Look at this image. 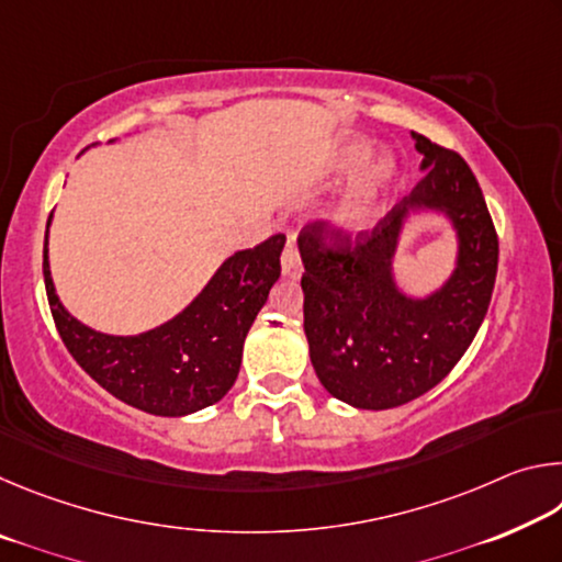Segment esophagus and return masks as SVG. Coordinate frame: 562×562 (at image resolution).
Segmentation results:
<instances>
[{"instance_id": "1", "label": "esophagus", "mask_w": 562, "mask_h": 562, "mask_svg": "<svg viewBox=\"0 0 562 562\" xmlns=\"http://www.w3.org/2000/svg\"><path fill=\"white\" fill-rule=\"evenodd\" d=\"M302 272H304V268H302L300 250H297V245L290 240L282 250V274L290 280H300Z\"/></svg>"}]
</instances>
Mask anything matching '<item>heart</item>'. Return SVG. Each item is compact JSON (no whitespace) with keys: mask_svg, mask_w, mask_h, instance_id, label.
<instances>
[{"mask_svg":"<svg viewBox=\"0 0 562 562\" xmlns=\"http://www.w3.org/2000/svg\"><path fill=\"white\" fill-rule=\"evenodd\" d=\"M364 156H367V144H349L339 150L337 168L355 166L357 160H361ZM392 178H394V164L389 158L376 160V164L361 170V176L337 201L335 211H331V223L341 227V231H361V227H367L376 213L382 190L392 183Z\"/></svg>","mask_w":562,"mask_h":562,"instance_id":"obj_1","label":"heart"}]
</instances>
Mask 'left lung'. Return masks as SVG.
Masks as SVG:
<instances>
[{
  "label": "left lung",
  "instance_id": "obj_1",
  "mask_svg": "<svg viewBox=\"0 0 562 562\" xmlns=\"http://www.w3.org/2000/svg\"><path fill=\"white\" fill-rule=\"evenodd\" d=\"M426 176L372 231L355 237L310 223L297 237L304 262V335L327 392L357 408H394L451 372L486 317L498 270V235L481 186L456 150L414 133ZM450 217L457 270L429 299H406L391 262L408 210Z\"/></svg>",
  "mask_w": 562,
  "mask_h": 562
}]
</instances>
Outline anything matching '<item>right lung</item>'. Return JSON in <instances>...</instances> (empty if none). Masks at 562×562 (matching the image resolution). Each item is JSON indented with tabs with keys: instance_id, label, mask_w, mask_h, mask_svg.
Returning <instances> with one entry per match:
<instances>
[{
	"instance_id": "obj_1",
	"label": "right lung",
	"mask_w": 562,
	"mask_h": 562,
	"mask_svg": "<svg viewBox=\"0 0 562 562\" xmlns=\"http://www.w3.org/2000/svg\"><path fill=\"white\" fill-rule=\"evenodd\" d=\"M282 247L284 235H272L250 250L235 252L180 315L144 335L113 337L81 325L64 310L44 237L46 297L61 341L93 382L140 412L186 416L231 392L247 331L280 278Z\"/></svg>"
}]
</instances>
